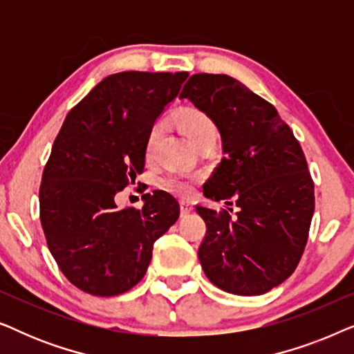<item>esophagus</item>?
Listing matches in <instances>:
<instances>
[{
    "mask_svg": "<svg viewBox=\"0 0 354 354\" xmlns=\"http://www.w3.org/2000/svg\"><path fill=\"white\" fill-rule=\"evenodd\" d=\"M192 211H193L192 203H188V201H185V200L180 201V214H182V216H188Z\"/></svg>",
    "mask_w": 354,
    "mask_h": 354,
    "instance_id": "esophagus-1",
    "label": "esophagus"
}]
</instances>
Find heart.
Here are the masks:
<instances>
[{"instance_id": "obj_1", "label": "heart", "mask_w": 354, "mask_h": 354, "mask_svg": "<svg viewBox=\"0 0 354 354\" xmlns=\"http://www.w3.org/2000/svg\"><path fill=\"white\" fill-rule=\"evenodd\" d=\"M180 129L193 145L200 142L201 138L207 137V135H216L214 122L205 113L196 109H188L182 114ZM164 130H166V125H164L162 120H158L149 129L143 148L147 161L151 162L154 156H156V147L162 137ZM162 187L180 196H188L193 192V178L190 176H182V174H169V176L162 178Z\"/></svg>"}]
</instances>
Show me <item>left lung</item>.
Instances as JSON below:
<instances>
[{
    "label": "left lung",
    "mask_w": 354,
    "mask_h": 354,
    "mask_svg": "<svg viewBox=\"0 0 354 354\" xmlns=\"http://www.w3.org/2000/svg\"><path fill=\"white\" fill-rule=\"evenodd\" d=\"M178 98L216 124L225 153L203 193L227 209L196 206L206 222L201 268L224 292H269L293 274L308 241L314 182L303 149L277 109L229 75H192Z\"/></svg>",
    "instance_id": "left-lung-1"
}]
</instances>
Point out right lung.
<instances>
[{"instance_id": "1", "label": "right lung", "mask_w": 354, "mask_h": 354, "mask_svg": "<svg viewBox=\"0 0 354 354\" xmlns=\"http://www.w3.org/2000/svg\"><path fill=\"white\" fill-rule=\"evenodd\" d=\"M187 72H119L71 109L43 171L40 221L61 272L82 292L114 297L147 274L153 245L178 219L162 190L143 207L114 198L145 167V140Z\"/></svg>"}]
</instances>
